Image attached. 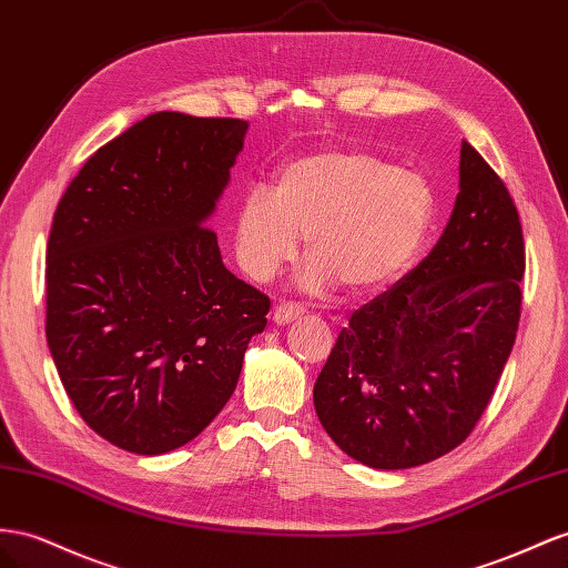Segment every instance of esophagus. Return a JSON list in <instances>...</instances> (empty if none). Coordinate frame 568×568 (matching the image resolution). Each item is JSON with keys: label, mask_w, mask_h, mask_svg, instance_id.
Instances as JSON below:
<instances>
[{"label": "esophagus", "mask_w": 568, "mask_h": 568, "mask_svg": "<svg viewBox=\"0 0 568 568\" xmlns=\"http://www.w3.org/2000/svg\"><path fill=\"white\" fill-rule=\"evenodd\" d=\"M303 315V308L296 303H280L277 308L272 311V320L274 325H288L291 320H298Z\"/></svg>", "instance_id": "obj_1"}]
</instances>
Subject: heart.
Returning a JSON list of instances; mask_svg holds the SVG:
<instances>
[{
  "instance_id": "b5f03b06",
  "label": "heart",
  "mask_w": 568,
  "mask_h": 568,
  "mask_svg": "<svg viewBox=\"0 0 568 568\" xmlns=\"http://www.w3.org/2000/svg\"><path fill=\"white\" fill-rule=\"evenodd\" d=\"M433 214L427 183L371 152L332 150L286 164L274 197L251 191L236 220L241 265L267 280L303 236L301 286L348 291L385 286L418 253Z\"/></svg>"
}]
</instances>
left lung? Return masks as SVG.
Returning <instances> with one entry per match:
<instances>
[{"instance_id":"left-lung-1","label":"left lung","mask_w":568,"mask_h":568,"mask_svg":"<svg viewBox=\"0 0 568 568\" xmlns=\"http://www.w3.org/2000/svg\"><path fill=\"white\" fill-rule=\"evenodd\" d=\"M458 176L437 246L351 315L315 382L322 427L371 468H413L456 449L516 342L526 272L518 210L466 141Z\"/></svg>"}]
</instances>
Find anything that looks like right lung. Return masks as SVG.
Listing matches in <instances>:
<instances>
[{
    "label": "right lung",
    "mask_w": 568,
    "mask_h": 568,
    "mask_svg": "<svg viewBox=\"0 0 568 568\" xmlns=\"http://www.w3.org/2000/svg\"><path fill=\"white\" fill-rule=\"evenodd\" d=\"M248 121L158 112L88 158L57 205L44 332L73 408L114 447L158 456L234 394L270 298L205 224Z\"/></svg>",
    "instance_id": "obj_1"
}]
</instances>
